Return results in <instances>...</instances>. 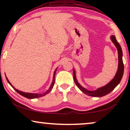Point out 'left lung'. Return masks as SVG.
I'll return each instance as SVG.
<instances>
[{
    "label": "left lung",
    "mask_w": 130,
    "mask_h": 130,
    "mask_svg": "<svg viewBox=\"0 0 130 130\" xmlns=\"http://www.w3.org/2000/svg\"><path fill=\"white\" fill-rule=\"evenodd\" d=\"M111 40L112 42L114 44L115 47H116L117 50H118V70L117 71L116 74L114 76V77L109 82V83H107L105 86L101 87V88H98L96 90H89L86 89L83 86H82L80 83L78 82L77 79H76V72L74 69H73V79L74 82L77 86L79 88V89L81 90L83 93H84L86 95L90 96L93 97H102L104 96H105L109 93L110 92L112 91L114 89L116 88V86L120 83L121 80L122 76L124 74V64L123 61H122V51L121 47L120 44L117 42L116 38L114 35H111Z\"/></svg>",
    "instance_id": "obj_1"
}]
</instances>
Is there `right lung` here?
Returning <instances> with one entry per match:
<instances>
[{"label": "right lung", "instance_id": "right-lung-1", "mask_svg": "<svg viewBox=\"0 0 130 130\" xmlns=\"http://www.w3.org/2000/svg\"><path fill=\"white\" fill-rule=\"evenodd\" d=\"M57 69V68L56 70H55L54 72V74H53V82H52V83H51V84L50 85V87L49 89L47 90V91L43 93H26V92H22V91H21V90H19L15 88V87L12 86L11 83H10V82L9 81V80H8V78H7L6 76V79L7 80V81H8V82L10 85V86H11L12 88H13L14 89H15L16 91L18 92V93L20 94L21 95H22V96H23L25 97V98H28V99H35V98H40V97L44 96L46 95H47V94L49 92L51 91V90L52 89L53 87L54 86V82H55V75H56V73ZM5 76H6V75H5Z\"/></svg>", "mask_w": 130, "mask_h": 130}]
</instances>
